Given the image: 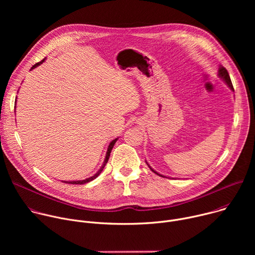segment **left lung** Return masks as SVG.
I'll return each mask as SVG.
<instances>
[{"label": "left lung", "mask_w": 255, "mask_h": 255, "mask_svg": "<svg viewBox=\"0 0 255 255\" xmlns=\"http://www.w3.org/2000/svg\"><path fill=\"white\" fill-rule=\"evenodd\" d=\"M218 76H219V78H221L225 83H226V85L231 89V91H233L234 92V89H233V86H232V83H231V80H230V77H229V74H228V71H227V69L224 67V66H222V65H220L219 66V69H218ZM147 163V165H148V167L154 172V173H156L157 175H159V176H162V177H166L165 175H162V174H160V173H158L157 171H155L149 164H148V162L147 161H145Z\"/></svg>", "instance_id": "8db88e82"}]
</instances>
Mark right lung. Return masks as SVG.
<instances>
[{"mask_svg":"<svg viewBox=\"0 0 255 255\" xmlns=\"http://www.w3.org/2000/svg\"><path fill=\"white\" fill-rule=\"evenodd\" d=\"M45 60V58L43 59V60H41L40 62H38V63H36V64H34L32 67H31V69H33V68H35L36 66H38V65H40L43 61ZM16 99H17V97H16ZM118 140V138H115L114 140H112L111 141V143L109 144V146H108V150H107V153H106V157H105V160H104V162H103V164H102V166H101V168L93 175V176H90V177H88V178H86V179H83V180H71V181H67V180H64L63 183H65V184H71V185H84V184H87V183H89V181H91V180H93V179H95L96 177H98L99 175H100V173L102 172V170L104 169V167H105V165L107 164V162H108V160H109V157H110V153H111V151H112V149H113V147H114V145H115V143H116V141Z\"/></svg>","mask_w":255,"mask_h":255,"instance_id":"1","label":"right lung"}]
</instances>
